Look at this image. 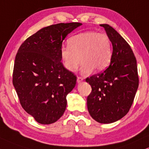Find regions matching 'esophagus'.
<instances>
[{"mask_svg":"<svg viewBox=\"0 0 149 149\" xmlns=\"http://www.w3.org/2000/svg\"><path fill=\"white\" fill-rule=\"evenodd\" d=\"M83 80H84V78H82V77L78 76V78H77V82H82V81Z\"/></svg>","mask_w":149,"mask_h":149,"instance_id":"1","label":"esophagus"}]
</instances>
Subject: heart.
<instances>
[{"label": "heart", "mask_w": 149, "mask_h": 149, "mask_svg": "<svg viewBox=\"0 0 149 149\" xmlns=\"http://www.w3.org/2000/svg\"><path fill=\"white\" fill-rule=\"evenodd\" d=\"M68 44L61 48V56L64 67L71 72L76 71L80 60L81 71L84 74H88L93 69L104 70L111 60V42L105 33L84 31L71 37Z\"/></svg>", "instance_id": "heart-1"}]
</instances>
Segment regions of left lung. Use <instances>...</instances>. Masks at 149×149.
I'll return each mask as SVG.
<instances>
[{
	"mask_svg": "<svg viewBox=\"0 0 149 149\" xmlns=\"http://www.w3.org/2000/svg\"><path fill=\"white\" fill-rule=\"evenodd\" d=\"M100 26L112 43V57L104 71L86 78L92 88L87 97V108L95 121L109 124L129 112L138 88L139 77L136 58L130 45L110 25Z\"/></svg>",
	"mask_w": 149,
	"mask_h": 149,
	"instance_id": "1",
	"label": "left lung"
}]
</instances>
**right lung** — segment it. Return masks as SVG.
Instances as JSON below:
<instances>
[{"instance_id": "1", "label": "right lung", "mask_w": 149, "mask_h": 149, "mask_svg": "<svg viewBox=\"0 0 149 149\" xmlns=\"http://www.w3.org/2000/svg\"><path fill=\"white\" fill-rule=\"evenodd\" d=\"M82 23L48 26L27 38L18 49L13 84L27 113L42 125L57 121L65 112L67 94L77 77L61 62V48L66 36Z\"/></svg>"}]
</instances>
